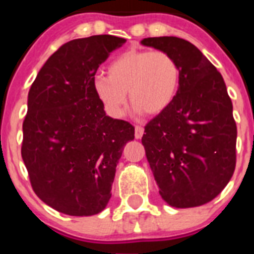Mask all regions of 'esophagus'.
I'll return each instance as SVG.
<instances>
[{
  "label": "esophagus",
  "instance_id": "1",
  "mask_svg": "<svg viewBox=\"0 0 254 254\" xmlns=\"http://www.w3.org/2000/svg\"><path fill=\"white\" fill-rule=\"evenodd\" d=\"M143 135V127H135L134 130V137L137 139H139Z\"/></svg>",
  "mask_w": 254,
  "mask_h": 254
}]
</instances>
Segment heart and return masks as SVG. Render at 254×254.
I'll list each match as a JSON object with an SVG mask.
<instances>
[{
	"label": "heart",
	"instance_id": "heart-1",
	"mask_svg": "<svg viewBox=\"0 0 254 254\" xmlns=\"http://www.w3.org/2000/svg\"><path fill=\"white\" fill-rule=\"evenodd\" d=\"M181 68L165 51L127 50L108 65V75L97 73L92 89L104 111L121 119L127 108V92L134 112L158 115L166 111L177 96Z\"/></svg>",
	"mask_w": 254,
	"mask_h": 254
}]
</instances>
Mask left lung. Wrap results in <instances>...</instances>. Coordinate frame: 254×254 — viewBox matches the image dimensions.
<instances>
[{
  "label": "left lung",
  "mask_w": 254,
  "mask_h": 254,
  "mask_svg": "<svg viewBox=\"0 0 254 254\" xmlns=\"http://www.w3.org/2000/svg\"><path fill=\"white\" fill-rule=\"evenodd\" d=\"M141 45L169 53L181 68L175 99L142 137L159 195L175 208L203 205L223 191L236 166L237 129L224 79L182 38H145Z\"/></svg>",
  "instance_id": "8db88e82"
}]
</instances>
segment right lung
Returning a JSON list of instances; mask_svg holds the SVG:
<instances>
[{
  "mask_svg": "<svg viewBox=\"0 0 254 254\" xmlns=\"http://www.w3.org/2000/svg\"><path fill=\"white\" fill-rule=\"evenodd\" d=\"M127 39H73L47 59L27 96L22 159L38 197L58 212L92 216L111 199L116 166L134 127L105 115L92 80Z\"/></svg>",
  "mask_w": 254,
  "mask_h": 254,
  "instance_id": "1",
  "label": "right lung"
}]
</instances>
